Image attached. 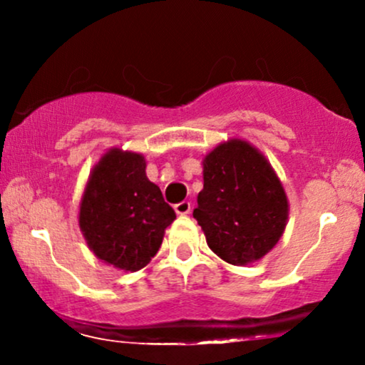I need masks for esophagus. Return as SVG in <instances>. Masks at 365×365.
<instances>
[{"label":"esophagus","mask_w":365,"mask_h":365,"mask_svg":"<svg viewBox=\"0 0 365 365\" xmlns=\"http://www.w3.org/2000/svg\"><path fill=\"white\" fill-rule=\"evenodd\" d=\"M190 209H192V204L188 202V200H182V202L175 204V212L180 216L188 215V212H190Z\"/></svg>","instance_id":"esophagus-1"}]
</instances>
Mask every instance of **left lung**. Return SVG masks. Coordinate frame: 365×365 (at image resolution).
Returning a JSON list of instances; mask_svg holds the SVG:
<instances>
[{"mask_svg":"<svg viewBox=\"0 0 365 365\" xmlns=\"http://www.w3.org/2000/svg\"><path fill=\"white\" fill-rule=\"evenodd\" d=\"M194 217L209 249L235 266L269 252L283 235L288 200L266 158L245 140L220 144L204 159Z\"/></svg>","mask_w":365,"mask_h":365,"instance_id":"left-lung-1","label":"left lung"}]
</instances>
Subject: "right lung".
Wrapping results in <instances>:
<instances>
[{
    "label": "right lung",
    "mask_w": 365,
    "mask_h": 365,
    "mask_svg": "<svg viewBox=\"0 0 365 365\" xmlns=\"http://www.w3.org/2000/svg\"><path fill=\"white\" fill-rule=\"evenodd\" d=\"M175 217L159 187L145 177V159L113 149L92 170L78 225L101 261L139 271L158 254L166 226Z\"/></svg>",
    "instance_id": "right-lung-1"
}]
</instances>
